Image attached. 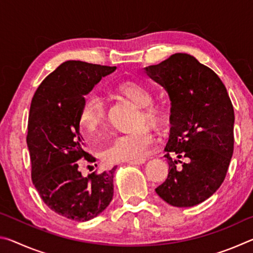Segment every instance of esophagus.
Segmentation results:
<instances>
[{
  "label": "esophagus",
  "instance_id": "34e87169",
  "mask_svg": "<svg viewBox=\"0 0 253 253\" xmlns=\"http://www.w3.org/2000/svg\"><path fill=\"white\" fill-rule=\"evenodd\" d=\"M145 158H139V160H135V161H129V162H127V163H129V164H131V165H139V164H144L145 163Z\"/></svg>",
  "mask_w": 253,
  "mask_h": 253
}]
</instances>
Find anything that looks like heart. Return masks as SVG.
<instances>
[{
  "label": "heart",
  "instance_id": "obj_1",
  "mask_svg": "<svg viewBox=\"0 0 253 253\" xmlns=\"http://www.w3.org/2000/svg\"><path fill=\"white\" fill-rule=\"evenodd\" d=\"M115 91L138 106L135 125L137 126L126 134L114 137L113 142L102 151V158L107 163H119L139 160L146 155L148 145L153 140V132L147 125L160 124L164 118L162 106L153 101L151 88L135 79H126L115 85ZM106 107L104 101L95 95L84 99L79 114L80 126L87 132H95L106 121Z\"/></svg>",
  "mask_w": 253,
  "mask_h": 253
}]
</instances>
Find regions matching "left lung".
Wrapping results in <instances>:
<instances>
[{
	"mask_svg": "<svg viewBox=\"0 0 253 253\" xmlns=\"http://www.w3.org/2000/svg\"><path fill=\"white\" fill-rule=\"evenodd\" d=\"M145 69L172 101L164 149L169 172L155 191L173 207H194L215 193L228 172L234 148L232 102L219 76L193 55L175 53ZM175 155L187 162L174 160ZM178 162L182 166L176 169Z\"/></svg>",
	"mask_w": 253,
	"mask_h": 253,
	"instance_id": "obj_1",
	"label": "left lung"
}]
</instances>
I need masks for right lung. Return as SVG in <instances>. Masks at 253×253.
Segmentation results:
<instances>
[{
  "label": "right lung",
  "instance_id": "right-lung-1",
  "mask_svg": "<svg viewBox=\"0 0 253 253\" xmlns=\"http://www.w3.org/2000/svg\"><path fill=\"white\" fill-rule=\"evenodd\" d=\"M115 69L69 60L45 77L32 98L27 135L32 182L46 207L69 220L93 219L113 200L116 168L81 175V166L95 158L84 149L79 114L84 95Z\"/></svg>",
  "mask_w": 253,
  "mask_h": 253
}]
</instances>
